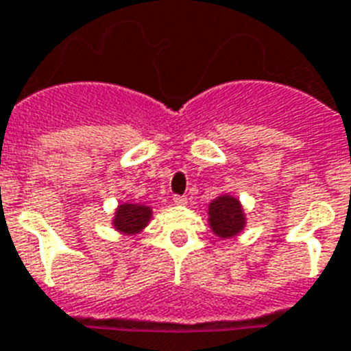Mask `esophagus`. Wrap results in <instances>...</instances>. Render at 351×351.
<instances>
[{"instance_id":"34e87169","label":"esophagus","mask_w":351,"mask_h":351,"mask_svg":"<svg viewBox=\"0 0 351 351\" xmlns=\"http://www.w3.org/2000/svg\"><path fill=\"white\" fill-rule=\"evenodd\" d=\"M173 202H175L176 206H186L187 198L186 197H180V195H175V197H173Z\"/></svg>"}]
</instances>
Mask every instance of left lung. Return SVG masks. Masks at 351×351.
I'll return each mask as SVG.
<instances>
[{
  "label": "left lung",
  "instance_id": "1",
  "mask_svg": "<svg viewBox=\"0 0 351 351\" xmlns=\"http://www.w3.org/2000/svg\"><path fill=\"white\" fill-rule=\"evenodd\" d=\"M208 215L211 230L220 239H231V237L239 234L240 231L244 230V209L240 206L239 198L231 197L228 193L220 195L209 204Z\"/></svg>",
  "mask_w": 351,
  "mask_h": 351
}]
</instances>
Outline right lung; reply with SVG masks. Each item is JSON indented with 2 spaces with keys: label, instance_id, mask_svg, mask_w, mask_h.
<instances>
[{
  "label": "right lung",
  "instance_id": "1",
  "mask_svg": "<svg viewBox=\"0 0 351 351\" xmlns=\"http://www.w3.org/2000/svg\"><path fill=\"white\" fill-rule=\"evenodd\" d=\"M153 209L143 204H120L112 219L114 230L123 234H136L149 224Z\"/></svg>",
  "mask_w": 351,
  "mask_h": 351
}]
</instances>
